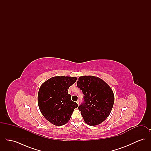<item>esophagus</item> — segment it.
Masks as SVG:
<instances>
[{
  "label": "esophagus",
  "instance_id": "34e87169",
  "mask_svg": "<svg viewBox=\"0 0 151 151\" xmlns=\"http://www.w3.org/2000/svg\"><path fill=\"white\" fill-rule=\"evenodd\" d=\"M76 103H77V104H78V105H79V100H78V101H76Z\"/></svg>",
  "mask_w": 151,
  "mask_h": 151
}]
</instances>
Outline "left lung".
Returning <instances> with one entry per match:
<instances>
[{"mask_svg": "<svg viewBox=\"0 0 151 151\" xmlns=\"http://www.w3.org/2000/svg\"><path fill=\"white\" fill-rule=\"evenodd\" d=\"M77 86L84 94V102L78 107L84 122L94 126L110 115L114 102L112 89L102 79L93 76L79 78Z\"/></svg>", "mask_w": 151, "mask_h": 151, "instance_id": "8db88e82", "label": "left lung"}]
</instances>
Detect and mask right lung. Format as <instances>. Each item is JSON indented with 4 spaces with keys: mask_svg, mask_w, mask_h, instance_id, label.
Wrapping results in <instances>:
<instances>
[{
    "mask_svg": "<svg viewBox=\"0 0 151 151\" xmlns=\"http://www.w3.org/2000/svg\"><path fill=\"white\" fill-rule=\"evenodd\" d=\"M76 77L54 76L41 86L38 93V107L43 116L54 125L60 126L70 119L77 103L71 99L68 90Z\"/></svg>",
    "mask_w": 151,
    "mask_h": 151,
    "instance_id": "1",
    "label": "right lung"
}]
</instances>
